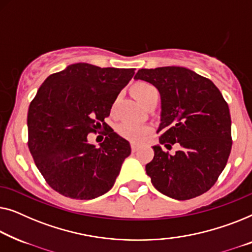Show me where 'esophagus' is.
<instances>
[{"instance_id": "obj_1", "label": "esophagus", "mask_w": 252, "mask_h": 252, "mask_svg": "<svg viewBox=\"0 0 252 252\" xmlns=\"http://www.w3.org/2000/svg\"><path fill=\"white\" fill-rule=\"evenodd\" d=\"M131 151H132V153H134V152L138 151V146L136 144H131Z\"/></svg>"}]
</instances>
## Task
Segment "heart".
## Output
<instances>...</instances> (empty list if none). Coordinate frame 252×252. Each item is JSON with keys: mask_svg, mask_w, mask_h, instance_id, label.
Returning <instances> with one entry per match:
<instances>
[{"mask_svg": "<svg viewBox=\"0 0 252 252\" xmlns=\"http://www.w3.org/2000/svg\"><path fill=\"white\" fill-rule=\"evenodd\" d=\"M132 94L138 99L141 105H146L153 98H158V92L157 88L147 82H139L134 84L132 88ZM116 101H114V106ZM152 132V127L144 125H136L131 122H122L118 126V133L126 139H129L134 143L143 141L148 134Z\"/></svg>", "mask_w": 252, "mask_h": 252, "instance_id": "obj_1", "label": "heart"}]
</instances>
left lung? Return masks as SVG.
I'll list each match as a JSON object with an SVG mask.
<instances>
[{
	"label": "left lung",
	"mask_w": 252,
	"mask_h": 252,
	"mask_svg": "<svg viewBox=\"0 0 252 252\" xmlns=\"http://www.w3.org/2000/svg\"><path fill=\"white\" fill-rule=\"evenodd\" d=\"M134 79L150 82L161 94L160 144L154 146L146 173L158 192L189 200L208 192L228 161L232 148L231 114L221 92L207 77L185 67L141 68Z\"/></svg>",
	"instance_id": "obj_1"
}]
</instances>
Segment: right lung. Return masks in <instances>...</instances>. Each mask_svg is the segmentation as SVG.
<instances>
[{"mask_svg": "<svg viewBox=\"0 0 252 252\" xmlns=\"http://www.w3.org/2000/svg\"><path fill=\"white\" fill-rule=\"evenodd\" d=\"M134 68H101L73 63L44 81L27 114L28 148L48 185L62 195L91 200L114 185L131 153L123 139L105 122ZM105 132L101 147L88 134Z\"/></svg>", "mask_w": 252, "mask_h": 252, "instance_id": "add662e5", "label": "right lung"}]
</instances>
